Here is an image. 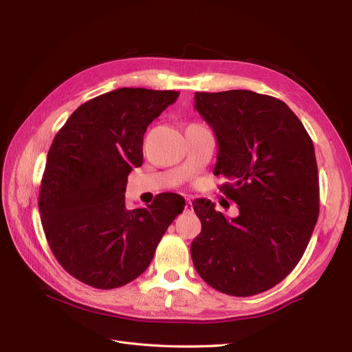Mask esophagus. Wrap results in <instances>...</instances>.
Listing matches in <instances>:
<instances>
[{
    "mask_svg": "<svg viewBox=\"0 0 352 352\" xmlns=\"http://www.w3.org/2000/svg\"><path fill=\"white\" fill-rule=\"evenodd\" d=\"M185 211H192V201L189 198H186V202H185Z\"/></svg>",
    "mask_w": 352,
    "mask_h": 352,
    "instance_id": "obj_1",
    "label": "esophagus"
}]
</instances>
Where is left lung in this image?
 Segmentation results:
<instances>
[{
    "label": "left lung",
    "instance_id": "obj_1",
    "mask_svg": "<svg viewBox=\"0 0 352 352\" xmlns=\"http://www.w3.org/2000/svg\"><path fill=\"white\" fill-rule=\"evenodd\" d=\"M195 110L216 135L214 175L239 206L226 219L208 199L192 202L201 233L195 270L214 289L251 296L270 289L301 260L318 217L314 145L301 120L270 95L195 92Z\"/></svg>",
    "mask_w": 352,
    "mask_h": 352
}]
</instances>
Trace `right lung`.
<instances>
[{"instance_id":"add662e5","label":"right lung","mask_w":352,"mask_h":352,"mask_svg":"<svg viewBox=\"0 0 352 352\" xmlns=\"http://www.w3.org/2000/svg\"><path fill=\"white\" fill-rule=\"evenodd\" d=\"M177 97L176 91H110L74 110L52 141L41 221L54 257L78 280L98 289L132 282L184 211L185 201L168 192L145 208L124 204L127 176L142 166L146 127Z\"/></svg>"}]
</instances>
